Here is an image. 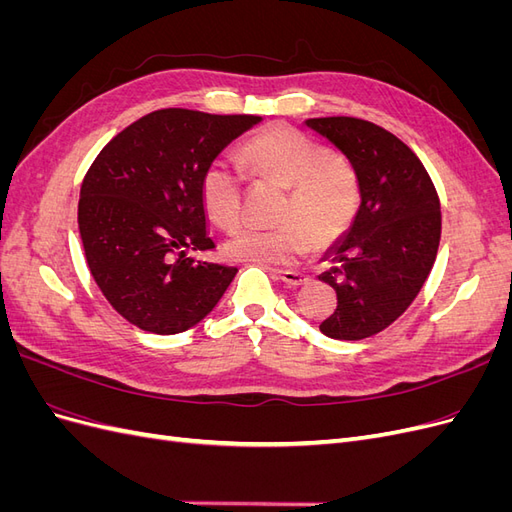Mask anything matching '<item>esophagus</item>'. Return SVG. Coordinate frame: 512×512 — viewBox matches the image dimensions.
<instances>
[{"instance_id": "34e87169", "label": "esophagus", "mask_w": 512, "mask_h": 512, "mask_svg": "<svg viewBox=\"0 0 512 512\" xmlns=\"http://www.w3.org/2000/svg\"><path fill=\"white\" fill-rule=\"evenodd\" d=\"M275 275L280 277V280H282L284 284H288V286H301V284H305V282H307V277H305L303 273H299V271H290V269H277V271H275Z\"/></svg>"}]
</instances>
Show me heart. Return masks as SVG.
<instances>
[{
  "mask_svg": "<svg viewBox=\"0 0 512 512\" xmlns=\"http://www.w3.org/2000/svg\"><path fill=\"white\" fill-rule=\"evenodd\" d=\"M241 160L262 179L288 185L280 209V226H239L224 241L232 260L258 265H290L309 245L327 247L356 218L361 203L354 168L312 136L288 126H269L241 147ZM200 203L209 218L224 228L235 226L243 211V175L226 160L205 166L198 183Z\"/></svg>",
  "mask_w": 512,
  "mask_h": 512,
  "instance_id": "heart-1",
  "label": "heart"
}]
</instances>
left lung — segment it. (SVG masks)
Masks as SVG:
<instances>
[{
	"mask_svg": "<svg viewBox=\"0 0 512 512\" xmlns=\"http://www.w3.org/2000/svg\"><path fill=\"white\" fill-rule=\"evenodd\" d=\"M305 126L342 151L359 177V211L318 277L337 292L320 331L354 342L389 327L421 292L440 245V198L416 153L376 123L318 117Z\"/></svg>",
	"mask_w": 512,
	"mask_h": 512,
	"instance_id": "left-lung-1",
	"label": "left lung"
}]
</instances>
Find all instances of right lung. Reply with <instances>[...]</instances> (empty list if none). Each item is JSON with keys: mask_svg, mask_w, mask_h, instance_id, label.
Masks as SVG:
<instances>
[{"mask_svg": "<svg viewBox=\"0 0 512 512\" xmlns=\"http://www.w3.org/2000/svg\"><path fill=\"white\" fill-rule=\"evenodd\" d=\"M258 121L162 108L119 132L89 166L79 200L85 258L106 301L134 327L188 331L235 280L237 267L188 252L215 247L200 175Z\"/></svg>", "mask_w": 512, "mask_h": 512, "instance_id": "1", "label": "right lung"}]
</instances>
